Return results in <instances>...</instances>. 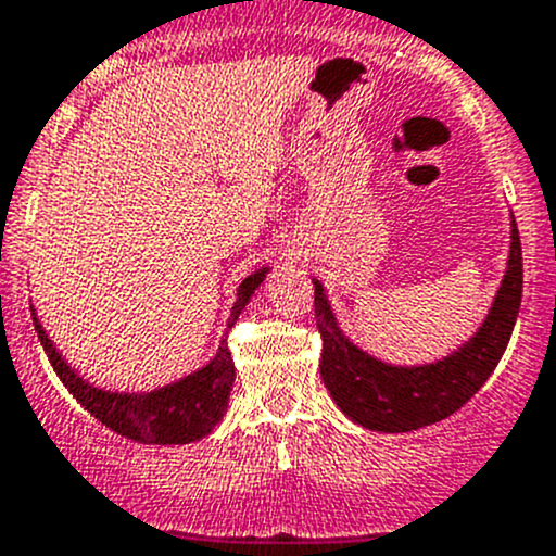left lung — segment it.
<instances>
[{
    "label": "left lung",
    "instance_id": "obj_1",
    "mask_svg": "<svg viewBox=\"0 0 556 556\" xmlns=\"http://www.w3.org/2000/svg\"><path fill=\"white\" fill-rule=\"evenodd\" d=\"M314 282V314L323 336L319 372L332 402L356 426L381 434L416 431L453 416L482 389L509 343L522 303V248L511 215L506 271L479 327L464 343L434 362H383L343 332L325 285Z\"/></svg>",
    "mask_w": 556,
    "mask_h": 556
}]
</instances>
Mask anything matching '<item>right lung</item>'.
<instances>
[{
  "instance_id": "add662e5",
  "label": "right lung",
  "mask_w": 556,
  "mask_h": 556,
  "mask_svg": "<svg viewBox=\"0 0 556 556\" xmlns=\"http://www.w3.org/2000/svg\"><path fill=\"white\" fill-rule=\"evenodd\" d=\"M268 266L255 268L250 277H244L237 288V301L231 306V317L226 319V332L231 330L239 314L253 301L255 290L261 288ZM34 327H37L39 343H42L52 370L58 372L68 394L90 413L92 418L101 420L116 434L127 440L143 442V445H189L213 434L215 426L220 424L229 407L231 386H233V359L226 338H220L218 352L207 365L197 367L189 376L178 381L156 386L151 391H116L103 389L85 378L77 367L66 362V356L50 341L42 323L37 319V308L31 306Z\"/></svg>"
}]
</instances>
